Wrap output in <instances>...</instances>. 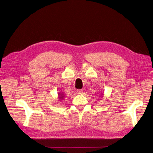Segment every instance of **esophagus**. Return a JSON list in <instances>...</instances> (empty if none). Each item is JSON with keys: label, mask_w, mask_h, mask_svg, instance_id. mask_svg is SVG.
I'll return each mask as SVG.
<instances>
[{"label": "esophagus", "mask_w": 153, "mask_h": 153, "mask_svg": "<svg viewBox=\"0 0 153 153\" xmlns=\"http://www.w3.org/2000/svg\"><path fill=\"white\" fill-rule=\"evenodd\" d=\"M77 92H78V94H81L83 93V90L82 89H78V90H77Z\"/></svg>", "instance_id": "1"}]
</instances>
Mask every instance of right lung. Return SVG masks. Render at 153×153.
<instances>
[{"instance_id":"obj_1","label":"right lung","mask_w":153,"mask_h":153,"mask_svg":"<svg viewBox=\"0 0 153 153\" xmlns=\"http://www.w3.org/2000/svg\"><path fill=\"white\" fill-rule=\"evenodd\" d=\"M58 95H59V97H58V98H59V99H63V98L65 97V96H64V95H63L62 93H59Z\"/></svg>"}]
</instances>
